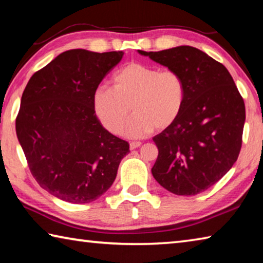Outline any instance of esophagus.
Listing matches in <instances>:
<instances>
[{
  "mask_svg": "<svg viewBox=\"0 0 263 263\" xmlns=\"http://www.w3.org/2000/svg\"><path fill=\"white\" fill-rule=\"evenodd\" d=\"M140 145H141L140 141H132V142H130V149H136L139 147Z\"/></svg>",
  "mask_w": 263,
  "mask_h": 263,
  "instance_id": "esophagus-1",
  "label": "esophagus"
}]
</instances>
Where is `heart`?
<instances>
[{
	"label": "heart",
	"mask_w": 263,
	"mask_h": 263,
	"mask_svg": "<svg viewBox=\"0 0 263 263\" xmlns=\"http://www.w3.org/2000/svg\"><path fill=\"white\" fill-rule=\"evenodd\" d=\"M112 87H99L92 94V109L102 125L114 135L125 128L130 138H141L154 127L166 128L183 109L185 83L180 73L140 62H130L111 79Z\"/></svg>",
	"instance_id": "b5f03b06"
}]
</instances>
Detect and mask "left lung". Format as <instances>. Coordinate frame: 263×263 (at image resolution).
Segmentation results:
<instances>
[{"instance_id": "obj_1", "label": "left lung", "mask_w": 263, "mask_h": 263, "mask_svg": "<svg viewBox=\"0 0 263 263\" xmlns=\"http://www.w3.org/2000/svg\"><path fill=\"white\" fill-rule=\"evenodd\" d=\"M138 53L180 73L186 90L179 117L153 138L159 155L152 174L173 194L197 195L237 161L246 118L242 97L225 66L198 48Z\"/></svg>"}]
</instances>
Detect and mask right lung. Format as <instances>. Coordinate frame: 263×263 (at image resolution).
Returning a JSON list of instances; mask_svg holds the SVG:
<instances>
[{"label":"right lung","instance_id":"obj_1","mask_svg":"<svg viewBox=\"0 0 263 263\" xmlns=\"http://www.w3.org/2000/svg\"><path fill=\"white\" fill-rule=\"evenodd\" d=\"M124 52H62L35 72L23 91L16 133L31 174L65 202L90 203L117 175L128 142L102 126L92 94Z\"/></svg>","mask_w":263,"mask_h":263}]
</instances>
